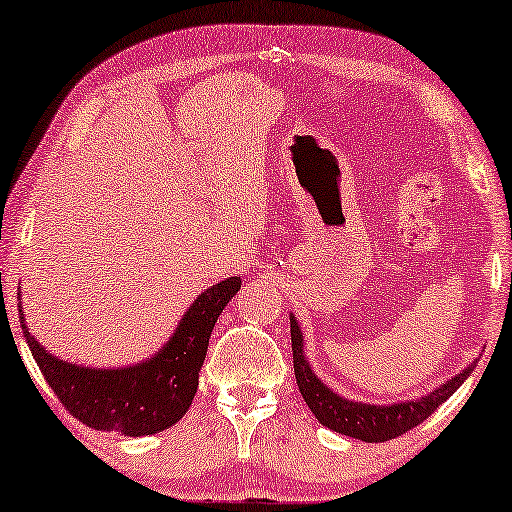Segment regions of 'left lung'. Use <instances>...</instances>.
Segmentation results:
<instances>
[{
  "label": "left lung",
  "mask_w": 512,
  "mask_h": 512,
  "mask_svg": "<svg viewBox=\"0 0 512 512\" xmlns=\"http://www.w3.org/2000/svg\"><path fill=\"white\" fill-rule=\"evenodd\" d=\"M291 347H293V373L300 394H303L307 408L314 412V417L328 429L345 433V436L366 440V443H384V440L403 436L412 426L422 424L426 417H431L443 405L454 391L461 387V382L471 375L475 366H468L464 373L454 375L450 382L433 391V394L417 398V401L396 403V405H368L354 403L347 398H340L319 380L310 370V363L303 356V335L296 319L291 317Z\"/></svg>",
  "instance_id": "obj_1"
}]
</instances>
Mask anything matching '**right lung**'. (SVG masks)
<instances>
[{
	"instance_id": "add662e5",
	"label": "right lung",
	"mask_w": 512,
	"mask_h": 512,
	"mask_svg": "<svg viewBox=\"0 0 512 512\" xmlns=\"http://www.w3.org/2000/svg\"><path fill=\"white\" fill-rule=\"evenodd\" d=\"M240 286V277L214 284L188 307L172 340L151 361L121 370L81 368L55 359L27 331L23 314L20 326L41 375L69 415L97 431L151 436L170 429L191 408L209 335Z\"/></svg>"
}]
</instances>
